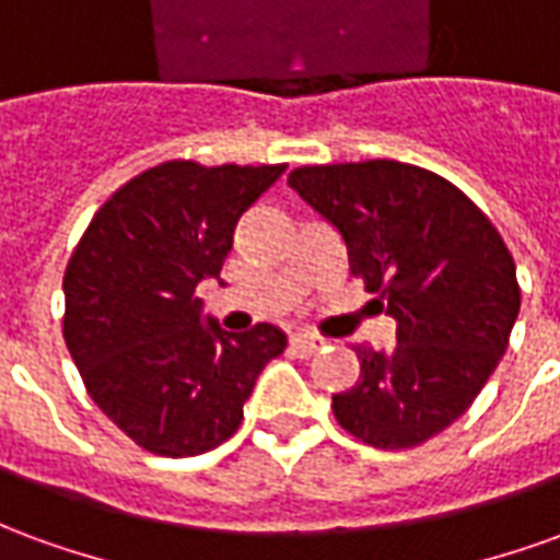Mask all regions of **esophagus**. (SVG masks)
Instances as JSON below:
<instances>
[{
  "instance_id": "esophagus-1",
  "label": "esophagus",
  "mask_w": 560,
  "mask_h": 560,
  "mask_svg": "<svg viewBox=\"0 0 560 560\" xmlns=\"http://www.w3.org/2000/svg\"><path fill=\"white\" fill-rule=\"evenodd\" d=\"M320 345H324V341L317 339V336H312V332H293L291 336V351L300 353V357H312Z\"/></svg>"
}]
</instances>
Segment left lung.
Returning a JSON list of instances; mask_svg holds the SVG:
<instances>
[{"label":"left lung","instance_id":"1","mask_svg":"<svg viewBox=\"0 0 560 560\" xmlns=\"http://www.w3.org/2000/svg\"><path fill=\"white\" fill-rule=\"evenodd\" d=\"M341 233L351 272L396 320V348H357L360 381L332 396L341 429L377 450L444 432L477 399L518 317V281L492 221L444 176L401 161L315 164L288 176Z\"/></svg>","mask_w":560,"mask_h":560}]
</instances>
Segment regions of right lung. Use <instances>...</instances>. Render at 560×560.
Listing matches in <instances>:
<instances>
[{
    "label": "right lung",
    "mask_w": 560,
    "mask_h": 560,
    "mask_svg": "<svg viewBox=\"0 0 560 560\" xmlns=\"http://www.w3.org/2000/svg\"><path fill=\"white\" fill-rule=\"evenodd\" d=\"M281 173L164 161L95 212L68 260V353L92 401L155 456L224 444L257 375L288 348L272 324L224 332L197 296L219 279L240 215Z\"/></svg>",
    "instance_id": "1"
}]
</instances>
